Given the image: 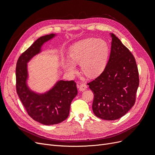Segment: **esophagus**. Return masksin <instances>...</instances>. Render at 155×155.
Wrapping results in <instances>:
<instances>
[{
    "mask_svg": "<svg viewBox=\"0 0 155 155\" xmlns=\"http://www.w3.org/2000/svg\"><path fill=\"white\" fill-rule=\"evenodd\" d=\"M87 88V85L85 83H83L80 84L79 86V89L80 91H84Z\"/></svg>",
    "mask_w": 155,
    "mask_h": 155,
    "instance_id": "34e87169",
    "label": "esophagus"
}]
</instances>
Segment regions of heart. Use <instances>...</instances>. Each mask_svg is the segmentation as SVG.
Masks as SVG:
<instances>
[{
    "mask_svg": "<svg viewBox=\"0 0 155 155\" xmlns=\"http://www.w3.org/2000/svg\"><path fill=\"white\" fill-rule=\"evenodd\" d=\"M109 55V46L101 39L89 38L74 43L69 49L70 61L63 63L64 70L70 74L76 72L74 64H80L83 72L88 77L100 74L106 67Z\"/></svg>",
    "mask_w": 155,
    "mask_h": 155,
    "instance_id": "b5f03b06",
    "label": "heart"
}]
</instances>
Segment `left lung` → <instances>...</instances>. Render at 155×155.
Listing matches in <instances>:
<instances>
[{
    "instance_id": "left-lung-1",
    "label": "left lung",
    "mask_w": 155,
    "mask_h": 155,
    "mask_svg": "<svg viewBox=\"0 0 155 155\" xmlns=\"http://www.w3.org/2000/svg\"><path fill=\"white\" fill-rule=\"evenodd\" d=\"M109 61L99 76L87 83L93 92L92 110L103 120L120 118L134 105L139 74L134 57L114 34H111Z\"/></svg>"
}]
</instances>
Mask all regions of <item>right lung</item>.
<instances>
[{"label":"right lung","mask_w":155,"mask_h":155,"mask_svg":"<svg viewBox=\"0 0 155 155\" xmlns=\"http://www.w3.org/2000/svg\"><path fill=\"white\" fill-rule=\"evenodd\" d=\"M55 35L51 34L37 39L20 55L16 67V90L22 105L33 120L46 125L58 124L66 120L71 102L78 94L74 81H58L44 94L35 93L27 85V63L41 52L45 43Z\"/></svg>","instance_id":"add662e5"}]
</instances>
